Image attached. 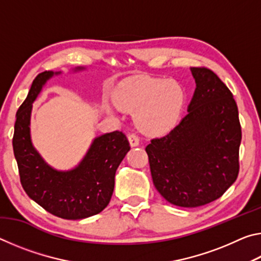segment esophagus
Wrapping results in <instances>:
<instances>
[{
	"label": "esophagus",
	"mask_w": 261,
	"mask_h": 261,
	"mask_svg": "<svg viewBox=\"0 0 261 261\" xmlns=\"http://www.w3.org/2000/svg\"><path fill=\"white\" fill-rule=\"evenodd\" d=\"M127 139H129V143L131 145V147H136V146H138V145H139V138L134 134L127 136Z\"/></svg>",
	"instance_id": "1"
}]
</instances>
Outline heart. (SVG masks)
Wrapping results in <instances>:
<instances>
[{"label": "heart", "mask_w": 261, "mask_h": 261, "mask_svg": "<svg viewBox=\"0 0 261 261\" xmlns=\"http://www.w3.org/2000/svg\"><path fill=\"white\" fill-rule=\"evenodd\" d=\"M114 102L118 108L135 114L136 126L143 134L161 136L177 124L185 93L175 81L138 78L118 88Z\"/></svg>", "instance_id": "1"}]
</instances>
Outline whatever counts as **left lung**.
<instances>
[{
	"mask_svg": "<svg viewBox=\"0 0 261 261\" xmlns=\"http://www.w3.org/2000/svg\"><path fill=\"white\" fill-rule=\"evenodd\" d=\"M196 90L188 114L146 146L153 183L170 204L199 207L220 198L240 170L242 130L229 88L206 68H191Z\"/></svg>",
	"mask_w": 261,
	"mask_h": 261,
	"instance_id": "obj_1",
	"label": "left lung"
}]
</instances>
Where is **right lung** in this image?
Here are the masks:
<instances>
[{
  "instance_id": "1",
  "label": "right lung",
  "mask_w": 261,
  "mask_h": 261,
  "mask_svg": "<svg viewBox=\"0 0 261 261\" xmlns=\"http://www.w3.org/2000/svg\"><path fill=\"white\" fill-rule=\"evenodd\" d=\"M77 67L73 72L84 71ZM61 71L38 74L28 96L16 114L12 139L20 183L31 199L53 215L67 220L86 219L102 212L109 204L115 185V174L130 151L124 134L114 131L95 137L76 167L59 170L48 165L33 146L31 115L33 102L46 83Z\"/></svg>"
}]
</instances>
